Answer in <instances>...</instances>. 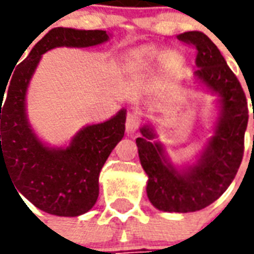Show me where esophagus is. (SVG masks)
<instances>
[{"mask_svg":"<svg viewBox=\"0 0 254 254\" xmlns=\"http://www.w3.org/2000/svg\"><path fill=\"white\" fill-rule=\"evenodd\" d=\"M141 125V117L137 111L130 110L127 116V122H125V127H127V133H134Z\"/></svg>","mask_w":254,"mask_h":254,"instance_id":"esophagus-1","label":"esophagus"}]
</instances>
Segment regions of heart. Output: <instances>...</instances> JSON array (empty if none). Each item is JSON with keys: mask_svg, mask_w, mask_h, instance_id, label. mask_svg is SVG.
Returning a JSON list of instances; mask_svg holds the SVG:
<instances>
[{"mask_svg": "<svg viewBox=\"0 0 254 254\" xmlns=\"http://www.w3.org/2000/svg\"><path fill=\"white\" fill-rule=\"evenodd\" d=\"M159 56V52L155 49H144L141 52H138V57L140 58H152Z\"/></svg>", "mask_w": 254, "mask_h": 254, "instance_id": "heart-1", "label": "heart"}]
</instances>
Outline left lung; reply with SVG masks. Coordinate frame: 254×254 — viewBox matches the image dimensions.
<instances>
[{
    "instance_id": "left-lung-1",
    "label": "left lung",
    "mask_w": 254,
    "mask_h": 254,
    "mask_svg": "<svg viewBox=\"0 0 254 254\" xmlns=\"http://www.w3.org/2000/svg\"><path fill=\"white\" fill-rule=\"evenodd\" d=\"M178 41L196 47V77L222 98L215 136L198 163L185 171L167 162L162 145L151 141L155 134L148 127L141 129L143 137L136 138V144L148 176L149 201L160 211L194 212L218 200L234 180L244 156L249 113L245 92L215 43L198 31L181 34Z\"/></svg>"
}]
</instances>
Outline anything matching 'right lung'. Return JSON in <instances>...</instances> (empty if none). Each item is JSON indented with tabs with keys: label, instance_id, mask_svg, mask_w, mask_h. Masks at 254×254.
<instances>
[{
	"label": "right lung",
	"instance_id": "obj_1",
	"mask_svg": "<svg viewBox=\"0 0 254 254\" xmlns=\"http://www.w3.org/2000/svg\"><path fill=\"white\" fill-rule=\"evenodd\" d=\"M107 39L106 31L53 28L14 70L9 87L3 88L7 94L0 91V171L3 166L17 193L52 215L78 216L94 207L99 194V173L124 137L127 111L84 127L67 148L50 149L38 140L25 118L27 87L47 50L58 46H95Z\"/></svg>",
	"mask_w": 254,
	"mask_h": 254
}]
</instances>
